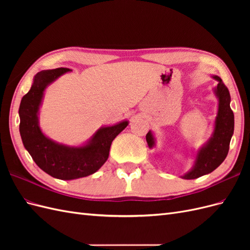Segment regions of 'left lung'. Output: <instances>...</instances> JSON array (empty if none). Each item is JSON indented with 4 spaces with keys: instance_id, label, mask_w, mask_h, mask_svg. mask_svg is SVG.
Wrapping results in <instances>:
<instances>
[{
    "instance_id": "8db88e82",
    "label": "left lung",
    "mask_w": 250,
    "mask_h": 250,
    "mask_svg": "<svg viewBox=\"0 0 250 250\" xmlns=\"http://www.w3.org/2000/svg\"><path fill=\"white\" fill-rule=\"evenodd\" d=\"M210 77L218 82L214 87V94L218 100L214 131L208 142L195 152L193 167L181 176L184 179H195L213 172L223 163L229 153L234 128L233 112L230 109V95L220 77L216 75H211ZM146 141L150 149L155 147L156 139L151 130L146 135Z\"/></svg>"
}]
</instances>
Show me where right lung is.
Instances as JSON below:
<instances>
[{"mask_svg": "<svg viewBox=\"0 0 250 250\" xmlns=\"http://www.w3.org/2000/svg\"><path fill=\"white\" fill-rule=\"evenodd\" d=\"M66 67L37 73L29 92L21 101L20 133L24 147L35 164L52 177L72 180L99 170L107 161L112 141L129 124L127 120L99 128L85 143L69 146L48 138L40 126V109L44 90L63 74Z\"/></svg>", "mask_w": 250, "mask_h": 250, "instance_id": "add662e5", "label": "right lung"}]
</instances>
